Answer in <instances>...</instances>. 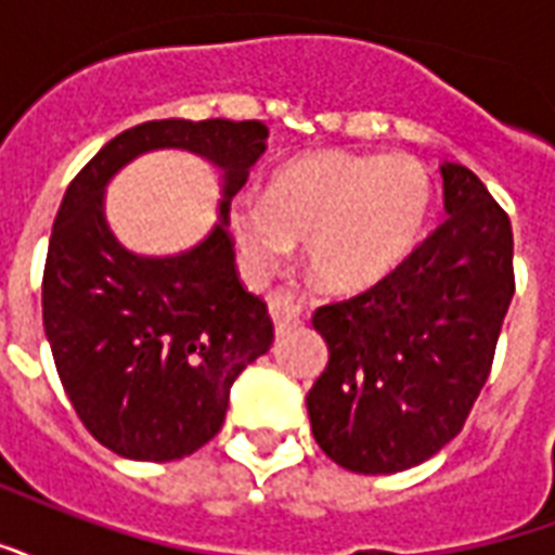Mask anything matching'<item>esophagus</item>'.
I'll return each instance as SVG.
<instances>
[{
	"label": "esophagus",
	"instance_id": "esophagus-1",
	"mask_svg": "<svg viewBox=\"0 0 555 555\" xmlns=\"http://www.w3.org/2000/svg\"><path fill=\"white\" fill-rule=\"evenodd\" d=\"M270 306V317H273V325H276V332H287V328H296V325L302 323V306L296 302L294 294H287V291H276V294H270L268 299Z\"/></svg>",
	"mask_w": 555,
	"mask_h": 555
}]
</instances>
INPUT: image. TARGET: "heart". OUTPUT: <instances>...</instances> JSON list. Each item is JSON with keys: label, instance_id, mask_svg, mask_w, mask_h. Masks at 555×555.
Returning a JSON list of instances; mask_svg holds the SVG:
<instances>
[{"label": "heart", "instance_id": "heart-1", "mask_svg": "<svg viewBox=\"0 0 555 555\" xmlns=\"http://www.w3.org/2000/svg\"><path fill=\"white\" fill-rule=\"evenodd\" d=\"M434 180L404 154L314 151L276 168L261 201L235 197L227 227L256 276L306 241L308 270L332 291H366L410 259L428 230Z\"/></svg>", "mask_w": 555, "mask_h": 555}]
</instances>
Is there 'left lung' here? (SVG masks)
<instances>
[{
	"instance_id": "left-lung-1",
	"label": "left lung",
	"mask_w": 555,
	"mask_h": 555,
	"mask_svg": "<svg viewBox=\"0 0 555 555\" xmlns=\"http://www.w3.org/2000/svg\"><path fill=\"white\" fill-rule=\"evenodd\" d=\"M439 175L446 223L384 282L311 317L328 346L311 434L354 475L413 468L463 430L513 302L506 211L465 165Z\"/></svg>"
}]
</instances>
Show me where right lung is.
I'll use <instances>...</instances> for the list:
<instances>
[{"mask_svg":"<svg viewBox=\"0 0 555 555\" xmlns=\"http://www.w3.org/2000/svg\"><path fill=\"white\" fill-rule=\"evenodd\" d=\"M177 146L222 171L219 221L175 257H142L108 230L106 183L137 155ZM268 147L261 121L165 118L118 133L83 165L54 218L42 325L72 408L101 446L168 463L221 430L241 372L273 344L259 296L244 291L227 209Z\"/></svg>","mask_w":555,"mask_h":555,"instance_id":"add662e5","label":"right lung"}]
</instances>
